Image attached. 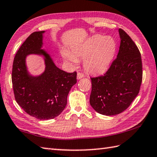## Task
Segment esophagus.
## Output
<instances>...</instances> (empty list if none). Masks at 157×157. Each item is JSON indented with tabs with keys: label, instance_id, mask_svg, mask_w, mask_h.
<instances>
[{
	"label": "esophagus",
	"instance_id": "esophagus-1",
	"mask_svg": "<svg viewBox=\"0 0 157 157\" xmlns=\"http://www.w3.org/2000/svg\"><path fill=\"white\" fill-rule=\"evenodd\" d=\"M84 77H85V75L84 73L82 72H78V74H77V78L78 79H82V78H84Z\"/></svg>",
	"mask_w": 157,
	"mask_h": 157
}]
</instances>
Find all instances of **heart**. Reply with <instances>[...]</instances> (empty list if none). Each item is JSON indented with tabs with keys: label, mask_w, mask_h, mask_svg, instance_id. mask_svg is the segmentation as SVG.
<instances>
[{
	"label": "heart",
	"mask_w": 157,
	"mask_h": 157,
	"mask_svg": "<svg viewBox=\"0 0 157 157\" xmlns=\"http://www.w3.org/2000/svg\"><path fill=\"white\" fill-rule=\"evenodd\" d=\"M117 44L111 37L95 36L73 50V55L64 52L67 60L73 63L85 59L84 67L92 73H101L109 69L114 58Z\"/></svg>",
	"instance_id": "b5f03b06"
}]
</instances>
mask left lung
I'll return each mask as SVG.
<instances>
[{
    "mask_svg": "<svg viewBox=\"0 0 157 157\" xmlns=\"http://www.w3.org/2000/svg\"><path fill=\"white\" fill-rule=\"evenodd\" d=\"M121 42L117 56L104 75L90 78V104L96 112L115 115L128 109L140 89L142 63L138 46L127 33L119 29Z\"/></svg>",
    "mask_w": 157,
    "mask_h": 157,
    "instance_id": "1",
    "label": "left lung"
}]
</instances>
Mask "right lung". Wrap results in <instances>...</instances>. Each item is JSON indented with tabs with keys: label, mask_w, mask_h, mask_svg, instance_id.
I'll return each instance as SVG.
<instances>
[{
	"label": "right lung",
	"mask_w": 157,
	"mask_h": 157,
	"mask_svg": "<svg viewBox=\"0 0 157 157\" xmlns=\"http://www.w3.org/2000/svg\"><path fill=\"white\" fill-rule=\"evenodd\" d=\"M44 32H33L20 46L13 61L11 79L15 101L23 111L36 119H51L65 108L69 92L77 82V72L60 69L40 49ZM29 54L45 56L46 69L41 76L34 78L28 74L25 57Z\"/></svg>",
	"instance_id": "obj_1"
}]
</instances>
